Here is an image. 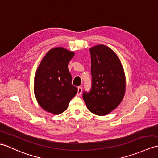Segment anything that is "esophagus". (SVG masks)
Returning a JSON list of instances; mask_svg holds the SVG:
<instances>
[{
  "label": "esophagus",
  "instance_id": "obj_1",
  "mask_svg": "<svg viewBox=\"0 0 158 158\" xmlns=\"http://www.w3.org/2000/svg\"><path fill=\"white\" fill-rule=\"evenodd\" d=\"M82 93V87H78V91H77V95L80 96Z\"/></svg>",
  "mask_w": 158,
  "mask_h": 158
}]
</instances>
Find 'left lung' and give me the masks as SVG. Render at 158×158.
Returning <instances> with one entry per match:
<instances>
[{
	"instance_id": "obj_1",
	"label": "left lung",
	"mask_w": 158,
	"mask_h": 158,
	"mask_svg": "<svg viewBox=\"0 0 158 158\" xmlns=\"http://www.w3.org/2000/svg\"><path fill=\"white\" fill-rule=\"evenodd\" d=\"M89 51L92 83L89 92L83 91V98L91 112L105 116L123 100L126 89L125 75L119 58L109 47L98 44Z\"/></svg>"
}]
</instances>
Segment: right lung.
I'll return each mask as SVG.
<instances>
[{
  "label": "right lung",
  "instance_id": "right-lung-1",
  "mask_svg": "<svg viewBox=\"0 0 158 158\" xmlns=\"http://www.w3.org/2000/svg\"><path fill=\"white\" fill-rule=\"evenodd\" d=\"M75 52L62 47L51 49L42 58L34 77V94L44 110L59 114L67 110L77 93L71 84L68 64Z\"/></svg>",
  "mask_w": 158,
  "mask_h": 158
}]
</instances>
